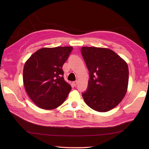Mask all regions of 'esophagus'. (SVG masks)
Returning a JSON list of instances; mask_svg holds the SVG:
<instances>
[{"label":"esophagus","mask_w":149,"mask_h":149,"mask_svg":"<svg viewBox=\"0 0 149 149\" xmlns=\"http://www.w3.org/2000/svg\"><path fill=\"white\" fill-rule=\"evenodd\" d=\"M77 83H78V82H77V81H74V82H73V84H74L75 86H77Z\"/></svg>","instance_id":"esophagus-1"}]
</instances>
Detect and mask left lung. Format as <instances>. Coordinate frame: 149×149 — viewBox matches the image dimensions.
I'll use <instances>...</instances> for the list:
<instances>
[{
  "label": "left lung",
  "mask_w": 149,
  "mask_h": 149,
  "mask_svg": "<svg viewBox=\"0 0 149 149\" xmlns=\"http://www.w3.org/2000/svg\"><path fill=\"white\" fill-rule=\"evenodd\" d=\"M81 51L90 76L86 91L82 93L84 102L97 111H108L127 92V64L109 49L83 47Z\"/></svg>",
  "instance_id": "obj_1"
}]
</instances>
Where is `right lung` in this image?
<instances>
[{"label":"right lung","instance_id":"1","mask_svg":"<svg viewBox=\"0 0 149 149\" xmlns=\"http://www.w3.org/2000/svg\"><path fill=\"white\" fill-rule=\"evenodd\" d=\"M72 47L42 48L24 65L23 81L28 95L42 109H53L65 102L72 87L65 82L63 65Z\"/></svg>","mask_w":149,"mask_h":149}]
</instances>
